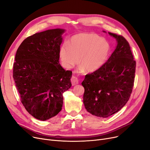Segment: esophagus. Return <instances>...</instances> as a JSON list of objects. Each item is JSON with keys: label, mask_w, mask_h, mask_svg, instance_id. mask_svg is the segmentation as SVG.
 <instances>
[{"label": "esophagus", "mask_w": 150, "mask_h": 150, "mask_svg": "<svg viewBox=\"0 0 150 150\" xmlns=\"http://www.w3.org/2000/svg\"><path fill=\"white\" fill-rule=\"evenodd\" d=\"M79 81H80V80H79V79H78L77 77L74 76H73L72 77H71V84H72L73 86L76 85V84H79Z\"/></svg>", "instance_id": "esophagus-1"}]
</instances>
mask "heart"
<instances>
[{
  "instance_id": "heart-1",
  "label": "heart",
  "mask_w": 150,
  "mask_h": 150,
  "mask_svg": "<svg viewBox=\"0 0 150 150\" xmlns=\"http://www.w3.org/2000/svg\"><path fill=\"white\" fill-rule=\"evenodd\" d=\"M110 50L109 43L95 34H80L73 36L67 45L60 48L62 62L71 69L79 62L82 70L94 72L105 63Z\"/></svg>"
}]
</instances>
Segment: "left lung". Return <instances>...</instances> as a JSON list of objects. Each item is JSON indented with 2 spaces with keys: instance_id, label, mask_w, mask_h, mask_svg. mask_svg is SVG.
<instances>
[{
  "instance_id": "8db88e82",
  "label": "left lung",
  "mask_w": 150,
  "mask_h": 150,
  "mask_svg": "<svg viewBox=\"0 0 150 150\" xmlns=\"http://www.w3.org/2000/svg\"><path fill=\"white\" fill-rule=\"evenodd\" d=\"M108 34L116 40L115 51L101 68L86 75L81 83L84 107L100 118H107L126 105L132 91L136 67L128 42L121 35Z\"/></svg>"
}]
</instances>
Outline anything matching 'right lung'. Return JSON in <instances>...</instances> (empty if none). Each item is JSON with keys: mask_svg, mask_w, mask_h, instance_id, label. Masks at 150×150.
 <instances>
[{"mask_svg": "<svg viewBox=\"0 0 150 150\" xmlns=\"http://www.w3.org/2000/svg\"><path fill=\"white\" fill-rule=\"evenodd\" d=\"M63 29H49L28 37L17 50L13 79L25 110L45 121L62 110L63 93L71 86L72 72L59 64Z\"/></svg>", "mask_w": 150, "mask_h": 150, "instance_id": "right-lung-1", "label": "right lung"}]
</instances>
